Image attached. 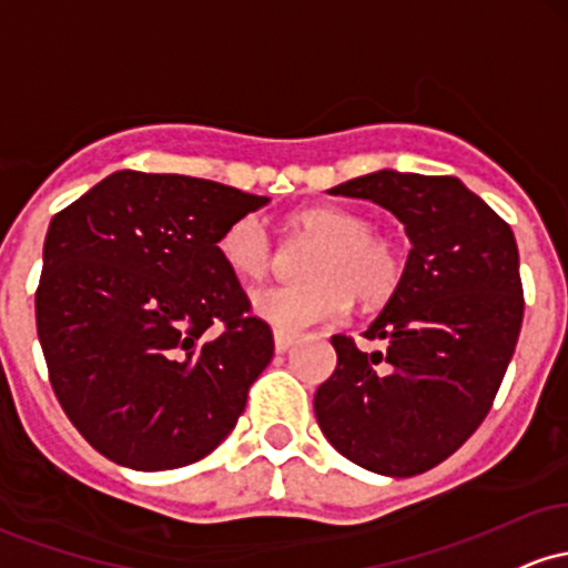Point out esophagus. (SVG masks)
Returning <instances> with one entry per match:
<instances>
[{
  "label": "esophagus",
  "instance_id": "34e87169",
  "mask_svg": "<svg viewBox=\"0 0 568 568\" xmlns=\"http://www.w3.org/2000/svg\"><path fill=\"white\" fill-rule=\"evenodd\" d=\"M291 345H294V336L285 334V332H274V351L285 353V351H291Z\"/></svg>",
  "mask_w": 568,
  "mask_h": 568
}]
</instances>
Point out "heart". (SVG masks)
<instances>
[{"mask_svg": "<svg viewBox=\"0 0 568 568\" xmlns=\"http://www.w3.org/2000/svg\"><path fill=\"white\" fill-rule=\"evenodd\" d=\"M296 234L315 240L304 261L307 283L270 285L253 294V313L277 332L298 334L334 323L351 310L353 296L366 307L383 304L402 283V253L390 236L375 232L364 215L345 207H307L291 215ZM217 255L242 280H261L274 264V242L258 215L229 223Z\"/></svg>", "mask_w": 568, "mask_h": 568, "instance_id": "1", "label": "heart"}]
</instances>
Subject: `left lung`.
Listing matches in <instances>:
<instances>
[{
	"instance_id": "left-lung-1",
	"label": "left lung",
	"mask_w": 568,
	"mask_h": 568,
	"mask_svg": "<svg viewBox=\"0 0 568 568\" xmlns=\"http://www.w3.org/2000/svg\"><path fill=\"white\" fill-rule=\"evenodd\" d=\"M328 193L369 199L404 223L413 251L364 353L336 334V369L315 394L321 432L353 464L388 477L434 469L477 432L523 323L517 242L477 193L447 174L379 170Z\"/></svg>"
}]
</instances>
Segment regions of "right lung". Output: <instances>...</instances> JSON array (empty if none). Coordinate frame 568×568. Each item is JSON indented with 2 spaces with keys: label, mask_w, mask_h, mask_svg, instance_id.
<instances>
[{
  "label": "right lung",
  "mask_w": 568,
  "mask_h": 568,
  "mask_svg": "<svg viewBox=\"0 0 568 568\" xmlns=\"http://www.w3.org/2000/svg\"><path fill=\"white\" fill-rule=\"evenodd\" d=\"M266 202L213 180L121 170L53 215L37 336L61 409L104 458L180 469L232 434L274 339L217 240Z\"/></svg>",
  "instance_id": "add662e5"
}]
</instances>
